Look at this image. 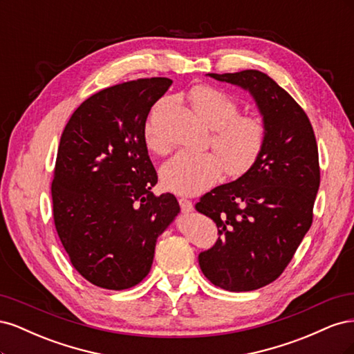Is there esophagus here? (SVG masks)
I'll return each instance as SVG.
<instances>
[{"label":"esophagus","instance_id":"obj_1","mask_svg":"<svg viewBox=\"0 0 354 354\" xmlns=\"http://www.w3.org/2000/svg\"><path fill=\"white\" fill-rule=\"evenodd\" d=\"M178 203H180V208H181V211H183L185 214H189V212L194 211V203H192L189 199H186V198H180V199H178Z\"/></svg>","mask_w":354,"mask_h":354}]
</instances>
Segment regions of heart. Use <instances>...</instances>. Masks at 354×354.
Masks as SVG:
<instances>
[{
  "label": "heart",
  "mask_w": 354,
  "mask_h": 354,
  "mask_svg": "<svg viewBox=\"0 0 354 354\" xmlns=\"http://www.w3.org/2000/svg\"><path fill=\"white\" fill-rule=\"evenodd\" d=\"M189 100L201 120L214 128L212 145L217 152H178L164 164L160 177L168 190L192 196L216 185L224 168L233 177L245 174L261 155L267 130L260 118L238 115L236 100L211 85H198L190 91ZM145 136L152 151H167L153 120L147 121Z\"/></svg>",
  "instance_id": "b5f03b06"
}]
</instances>
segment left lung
<instances>
[{"instance_id":"1","label":"left lung","mask_w":354,"mask_h":354,"mask_svg":"<svg viewBox=\"0 0 354 354\" xmlns=\"http://www.w3.org/2000/svg\"><path fill=\"white\" fill-rule=\"evenodd\" d=\"M207 75L248 91L267 130L257 162L195 207L220 233L216 245L199 254L202 273L226 291H252L281 276L312 226L320 183L317 145L306 112L269 75L254 69Z\"/></svg>"}]
</instances>
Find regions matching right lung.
<instances>
[{
  "mask_svg": "<svg viewBox=\"0 0 354 354\" xmlns=\"http://www.w3.org/2000/svg\"><path fill=\"white\" fill-rule=\"evenodd\" d=\"M173 81L151 78L85 100L60 137L51 185L55 224L71 263L95 286L128 289L151 272L155 246L180 212L155 195L145 125Z\"/></svg>",
  "mask_w": 354,
  "mask_h": 354,
  "instance_id": "right-lung-1",
  "label": "right lung"
}]
</instances>
